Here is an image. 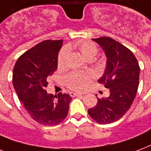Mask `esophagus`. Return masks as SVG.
I'll list each match as a JSON object with an SVG mask.
<instances>
[{
	"instance_id": "1",
	"label": "esophagus",
	"mask_w": 151,
	"mask_h": 151,
	"mask_svg": "<svg viewBox=\"0 0 151 151\" xmlns=\"http://www.w3.org/2000/svg\"><path fill=\"white\" fill-rule=\"evenodd\" d=\"M83 93L82 92H70V96H82Z\"/></svg>"
}]
</instances>
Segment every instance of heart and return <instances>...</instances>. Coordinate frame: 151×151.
Wrapping results in <instances>:
<instances>
[{"label":"heart","instance_id":"1","mask_svg":"<svg viewBox=\"0 0 151 151\" xmlns=\"http://www.w3.org/2000/svg\"><path fill=\"white\" fill-rule=\"evenodd\" d=\"M77 47L79 48L81 54L87 59L91 60L97 54V47L95 44L91 42H81L77 44ZM69 53V49L68 47L63 48L59 52L58 57V64L59 67L64 66L67 58ZM92 76L89 72H72L66 77L65 81L70 88L76 90H83L88 86V83L91 81Z\"/></svg>","mask_w":151,"mask_h":151}]
</instances>
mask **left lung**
I'll list each match as a JSON object with an SVG mask.
<instances>
[{
	"instance_id": "1",
	"label": "left lung",
	"mask_w": 151,
	"mask_h": 151,
	"mask_svg": "<svg viewBox=\"0 0 151 151\" xmlns=\"http://www.w3.org/2000/svg\"><path fill=\"white\" fill-rule=\"evenodd\" d=\"M92 40L103 49L107 58L104 74L98 82L109 88L110 96L97 98L96 105L88 113L99 124H109L121 119L133 104L138 88L140 68L131 50L113 38L101 37Z\"/></svg>"
}]
</instances>
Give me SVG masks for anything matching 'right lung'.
I'll return each mask as SVG.
<instances>
[{
    "mask_svg": "<svg viewBox=\"0 0 151 151\" xmlns=\"http://www.w3.org/2000/svg\"><path fill=\"white\" fill-rule=\"evenodd\" d=\"M63 40H45L27 50L17 60L13 84L20 101L33 119L44 125H55L66 118L71 97L59 92L47 93V77L58 67Z\"/></svg>",
    "mask_w": 151,
    "mask_h": 151,
    "instance_id": "add662e5",
    "label": "right lung"
}]
</instances>
